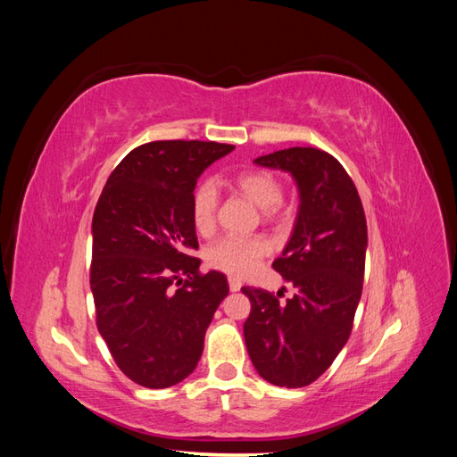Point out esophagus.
I'll list each match as a JSON object with an SVG mask.
<instances>
[{
    "label": "esophagus",
    "instance_id": "esophagus-1",
    "mask_svg": "<svg viewBox=\"0 0 457 457\" xmlns=\"http://www.w3.org/2000/svg\"><path fill=\"white\" fill-rule=\"evenodd\" d=\"M228 287H230V292H238V289L242 287V282L238 278H234V276H228Z\"/></svg>",
    "mask_w": 457,
    "mask_h": 457
}]
</instances>
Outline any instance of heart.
<instances>
[{
    "label": "heart",
    "mask_w": 457,
    "mask_h": 457,
    "mask_svg": "<svg viewBox=\"0 0 457 457\" xmlns=\"http://www.w3.org/2000/svg\"><path fill=\"white\" fill-rule=\"evenodd\" d=\"M242 195L252 200L262 210L265 219H274L280 210L284 198V185L276 175L269 171H244L234 179ZM217 188L212 183H202L196 187L190 200L192 225L200 232L207 234L213 230L217 215ZM270 252V244L262 237H223L207 245L205 261L207 265L234 276L250 274L257 262Z\"/></svg>",
    "instance_id": "1"
}]
</instances>
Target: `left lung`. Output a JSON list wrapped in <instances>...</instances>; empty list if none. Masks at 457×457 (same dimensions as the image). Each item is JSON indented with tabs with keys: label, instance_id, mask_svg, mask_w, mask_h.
I'll use <instances>...</instances> for the list:
<instances>
[{
	"label": "left lung",
	"instance_id": "1",
	"mask_svg": "<svg viewBox=\"0 0 457 457\" xmlns=\"http://www.w3.org/2000/svg\"><path fill=\"white\" fill-rule=\"evenodd\" d=\"M292 173L299 213L272 269L295 287L292 299L242 287L252 312L244 339L262 379L297 389L316 381L347 343L362 295L368 227L358 190L324 150L294 146L255 160Z\"/></svg>",
	"mask_w": 457,
	"mask_h": 457
}]
</instances>
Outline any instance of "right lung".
Instances as JSON below:
<instances>
[{"mask_svg": "<svg viewBox=\"0 0 457 457\" xmlns=\"http://www.w3.org/2000/svg\"><path fill=\"white\" fill-rule=\"evenodd\" d=\"M213 141H154L110 173L93 213L91 292L96 328L118 368L148 389L195 371L204 336L228 294L200 272L190 200L205 168L232 152Z\"/></svg>", "mask_w": 457, "mask_h": 457, "instance_id": "obj_1", "label": "right lung"}]
</instances>
